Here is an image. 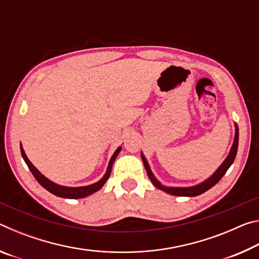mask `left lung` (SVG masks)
I'll list each match as a JSON object with an SVG mask.
<instances>
[{
  "label": "left lung",
  "mask_w": 259,
  "mask_h": 259,
  "mask_svg": "<svg viewBox=\"0 0 259 259\" xmlns=\"http://www.w3.org/2000/svg\"><path fill=\"white\" fill-rule=\"evenodd\" d=\"M234 126H235L234 140H233V144H232V146H231L229 155L226 156V159L223 161V163L218 166V168L216 169V171H214L211 176L208 177L207 179H204L203 182H201L193 186H166V185H163V184H161L159 179H157L154 176V174L152 172L151 166H150V164H148L147 159L145 157V155H144V153L140 152L143 162H144V165H145V169H146L147 175H148V178H150V181L153 183V185H154L156 188H159V190L163 191L165 193H169V194H171V195L188 196V198L200 195V194H202V193L210 190V188L216 185V184L221 181L222 177L226 174V171L229 170L230 166L233 164V162L235 160L236 152H238V146H239V128L236 123H234Z\"/></svg>",
  "instance_id": "8db88e82"
}]
</instances>
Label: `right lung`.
Masks as SVG:
<instances>
[{
	"label": "right lung",
	"mask_w": 259,
	"mask_h": 259,
	"mask_svg": "<svg viewBox=\"0 0 259 259\" xmlns=\"http://www.w3.org/2000/svg\"><path fill=\"white\" fill-rule=\"evenodd\" d=\"M122 146H119L115 150V152L113 153V155L111 157V160L108 162L106 172L104 174V176L99 179L98 182H96L94 184H90V185L87 186H64L60 185V184H57L55 182L50 181L49 178H47L45 175L41 174V171H38V169L35 166L32 162L29 161V159L26 155V153L23 148V145L20 144V152H21V156H23L24 161L26 162V164L30 170V172L33 174V176L35 177V179L41 184V185L46 188L47 191H49L50 193H52L54 195L59 196V198H64V199H82L85 198V196H89L91 194H94L95 192L99 191L100 188L104 186V184L106 183L107 179L109 178V175H111L112 171V166L114 161H115L116 156L119 155V153L121 151Z\"/></svg>",
	"instance_id": "1"
}]
</instances>
